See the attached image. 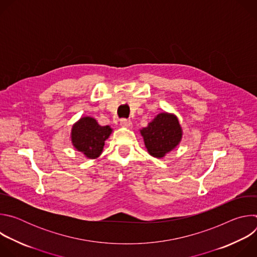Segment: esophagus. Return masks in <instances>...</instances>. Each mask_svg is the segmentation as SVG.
<instances>
[{
  "mask_svg": "<svg viewBox=\"0 0 257 257\" xmlns=\"http://www.w3.org/2000/svg\"><path fill=\"white\" fill-rule=\"evenodd\" d=\"M120 124L123 127H127V128H131L132 127V122L129 119H121L120 120Z\"/></svg>",
  "mask_w": 257,
  "mask_h": 257,
  "instance_id": "1",
  "label": "esophagus"
}]
</instances>
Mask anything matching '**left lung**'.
<instances>
[{"instance_id":"left-lung-1","label":"left lung","mask_w":257,"mask_h":257,"mask_svg":"<svg viewBox=\"0 0 257 257\" xmlns=\"http://www.w3.org/2000/svg\"><path fill=\"white\" fill-rule=\"evenodd\" d=\"M141 134L148 152L153 157L163 158L178 145L182 130L177 117L162 113L141 130Z\"/></svg>"}]
</instances>
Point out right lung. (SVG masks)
Returning a JSON list of instances; mask_svg holds the SVG:
<instances>
[{"label":"right lung","mask_w":257,"mask_h":257,"mask_svg":"<svg viewBox=\"0 0 257 257\" xmlns=\"http://www.w3.org/2000/svg\"><path fill=\"white\" fill-rule=\"evenodd\" d=\"M111 133L108 126H99L94 119L85 117L73 126L72 142L77 151L87 158L95 159L101 154L104 141Z\"/></svg>","instance_id":"right-lung-1"}]
</instances>
